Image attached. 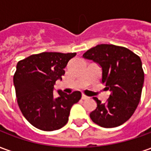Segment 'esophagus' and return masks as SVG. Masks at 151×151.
<instances>
[{"instance_id":"esophagus-1","label":"esophagus","mask_w":151,"mask_h":151,"mask_svg":"<svg viewBox=\"0 0 151 151\" xmlns=\"http://www.w3.org/2000/svg\"><path fill=\"white\" fill-rule=\"evenodd\" d=\"M82 99H89L88 96H86V95H82Z\"/></svg>"}]
</instances>
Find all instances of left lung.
Segmentation results:
<instances>
[{"mask_svg":"<svg viewBox=\"0 0 151 151\" xmlns=\"http://www.w3.org/2000/svg\"><path fill=\"white\" fill-rule=\"evenodd\" d=\"M82 56L101 67V82L110 91L106 103L93 98L97 107L91 119L104 128L120 126L132 116L140 102L144 83L142 60L129 49L112 44H99Z\"/></svg>","mask_w":151,"mask_h":151,"instance_id":"left-lung-1","label":"left lung"}]
</instances>
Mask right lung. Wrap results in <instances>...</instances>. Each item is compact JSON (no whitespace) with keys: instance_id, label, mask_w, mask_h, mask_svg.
Masks as SVG:
<instances>
[{"instance_id":"add662e5","label":"right lung","mask_w":151,"mask_h":151,"mask_svg":"<svg viewBox=\"0 0 151 151\" xmlns=\"http://www.w3.org/2000/svg\"><path fill=\"white\" fill-rule=\"evenodd\" d=\"M76 53L41 52L18 61L14 76L16 96L22 113L35 128L43 131L57 130L69 120L72 106L82 97L80 91L66 94L54 85L62 80L65 68Z\"/></svg>"}]
</instances>
